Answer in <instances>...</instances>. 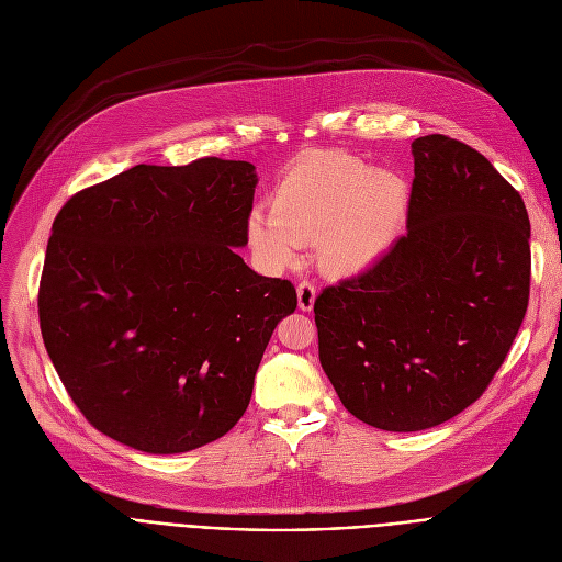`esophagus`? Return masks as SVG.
<instances>
[{
    "label": "esophagus",
    "instance_id": "1",
    "mask_svg": "<svg viewBox=\"0 0 562 562\" xmlns=\"http://www.w3.org/2000/svg\"><path fill=\"white\" fill-rule=\"evenodd\" d=\"M316 301V286L312 282H301L299 284V307L303 312H310Z\"/></svg>",
    "mask_w": 562,
    "mask_h": 562
}]
</instances>
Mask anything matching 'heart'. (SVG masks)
<instances>
[{"mask_svg": "<svg viewBox=\"0 0 562 562\" xmlns=\"http://www.w3.org/2000/svg\"><path fill=\"white\" fill-rule=\"evenodd\" d=\"M407 184L350 155L310 159L271 195V218L255 214L248 239L271 266L296 259L299 244L316 241V261L335 278H356L385 259L405 223Z\"/></svg>", "mask_w": 562, "mask_h": 562, "instance_id": "b5f03b06", "label": "heart"}]
</instances>
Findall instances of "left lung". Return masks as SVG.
<instances>
[{
	"mask_svg": "<svg viewBox=\"0 0 562 562\" xmlns=\"http://www.w3.org/2000/svg\"><path fill=\"white\" fill-rule=\"evenodd\" d=\"M407 234L371 271L321 291L318 360L360 422L415 432L487 390L528 307L521 195L474 147L412 143Z\"/></svg>",
	"mask_w": 562,
	"mask_h": 562,
	"instance_id": "obj_1",
	"label": "left lung"
}]
</instances>
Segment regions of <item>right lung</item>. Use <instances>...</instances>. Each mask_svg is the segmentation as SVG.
I'll use <instances>...</instances> for the list:
<instances>
[{"label":"right lung","instance_id":"add662e5","mask_svg":"<svg viewBox=\"0 0 562 562\" xmlns=\"http://www.w3.org/2000/svg\"><path fill=\"white\" fill-rule=\"evenodd\" d=\"M255 166L138 164L56 214L38 289L47 356L81 415L145 453H184L244 417L257 367L299 301L257 276Z\"/></svg>","mask_w":562,"mask_h":562}]
</instances>
